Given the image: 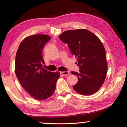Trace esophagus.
<instances>
[{"label": "esophagus", "instance_id": "esophagus-1", "mask_svg": "<svg viewBox=\"0 0 127 127\" xmlns=\"http://www.w3.org/2000/svg\"><path fill=\"white\" fill-rule=\"evenodd\" d=\"M60 73H61V74L63 75V76H66V75H68L70 73L69 71H68V70L67 71H65V72H61Z\"/></svg>", "mask_w": 127, "mask_h": 127}]
</instances>
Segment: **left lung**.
<instances>
[{
  "label": "left lung",
  "instance_id": "left-lung-1",
  "mask_svg": "<svg viewBox=\"0 0 127 127\" xmlns=\"http://www.w3.org/2000/svg\"><path fill=\"white\" fill-rule=\"evenodd\" d=\"M59 38L68 45L77 58L79 72L71 73L78 77L73 89L84 95H91L100 89L106 78L107 64L102 43L89 30L77 29L64 31Z\"/></svg>",
  "mask_w": 127,
  "mask_h": 127
}]
</instances>
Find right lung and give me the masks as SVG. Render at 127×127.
<instances>
[{"label": "right lung", "mask_w": 127, "mask_h": 127, "mask_svg": "<svg viewBox=\"0 0 127 127\" xmlns=\"http://www.w3.org/2000/svg\"><path fill=\"white\" fill-rule=\"evenodd\" d=\"M51 39L45 35L26 37L17 50L15 72L22 87L30 96L39 100L50 97L54 93L59 72H51L43 68L44 46Z\"/></svg>", "instance_id": "1"}]
</instances>
